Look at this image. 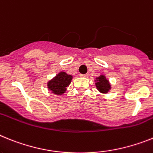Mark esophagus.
<instances>
[{"mask_svg": "<svg viewBox=\"0 0 153 153\" xmlns=\"http://www.w3.org/2000/svg\"><path fill=\"white\" fill-rule=\"evenodd\" d=\"M80 76L82 77V78H87L88 76V74H85V75H80Z\"/></svg>", "mask_w": 153, "mask_h": 153, "instance_id": "esophagus-1", "label": "esophagus"}]
</instances>
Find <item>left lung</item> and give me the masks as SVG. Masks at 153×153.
Instances as JSON below:
<instances>
[{
	"label": "left lung",
	"instance_id": "8db88e82",
	"mask_svg": "<svg viewBox=\"0 0 153 153\" xmlns=\"http://www.w3.org/2000/svg\"><path fill=\"white\" fill-rule=\"evenodd\" d=\"M95 86L97 89L99 90L102 94H106L111 88V84L109 83V81L106 78L105 75H101L100 76L97 77L95 79Z\"/></svg>",
	"mask_w": 153,
	"mask_h": 153
}]
</instances>
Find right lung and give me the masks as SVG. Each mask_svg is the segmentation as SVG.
<instances>
[{
	"mask_svg": "<svg viewBox=\"0 0 153 153\" xmlns=\"http://www.w3.org/2000/svg\"><path fill=\"white\" fill-rule=\"evenodd\" d=\"M72 78V75H68L65 71H60L52 79L48 82V88L53 94L57 95H63L67 90V87L71 83Z\"/></svg>",
	"mask_w": 153,
	"mask_h": 153,
	"instance_id": "obj_1",
	"label": "right lung"
}]
</instances>
